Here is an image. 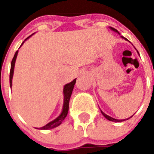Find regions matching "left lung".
<instances>
[{
  "label": "left lung",
  "instance_id": "1",
  "mask_svg": "<svg viewBox=\"0 0 154 154\" xmlns=\"http://www.w3.org/2000/svg\"><path fill=\"white\" fill-rule=\"evenodd\" d=\"M109 28H110V29H112V30L115 31V32H118V33H119V34H120V33H119V31H118V30H117V29H116L113 28V27H109ZM122 38H125V40H127V38H124V37H123V36H122ZM137 52H138V51H137ZM138 54H139V52H138ZM100 111H101V110H100ZM101 113H102V114H103V116H104V117H105V118H106V119H108V120H109V121H110V122H124V121H125V120H127V119H130V118H131V117H132V116H131V117H130V118H129V119H122V120H119V119H113V118H112V117H110V116H107V115H106V114H105V113H104V112H102V111H101Z\"/></svg>",
  "mask_w": 154,
  "mask_h": 154
}]
</instances>
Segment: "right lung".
Wrapping results in <instances>:
<instances>
[{"instance_id": "obj_1", "label": "right lung", "mask_w": 154, "mask_h": 154, "mask_svg": "<svg viewBox=\"0 0 154 154\" xmlns=\"http://www.w3.org/2000/svg\"><path fill=\"white\" fill-rule=\"evenodd\" d=\"M31 35H29V37H27L25 40L28 39ZM24 42H23V43L21 45V46L24 44ZM18 51H17L16 52H15L13 59H12V63H11V68H10V88H12V77H13L14 67H15V60H16L17 55H18ZM75 83H76V79H74V80H73V81H71V83L65 85L64 88H63L64 102H63V111H62L61 114H60V116L57 118V119H54V120L52 121V122H49V123L47 124L45 126H44V127H40V128H36V129H39V130H51V129L55 128V127H58L59 125H61L62 122H63V120H64V119H66V116H67L68 112V107H69V100H70V98H71V93H72L73 88H74V84H75Z\"/></svg>"}]
</instances>
